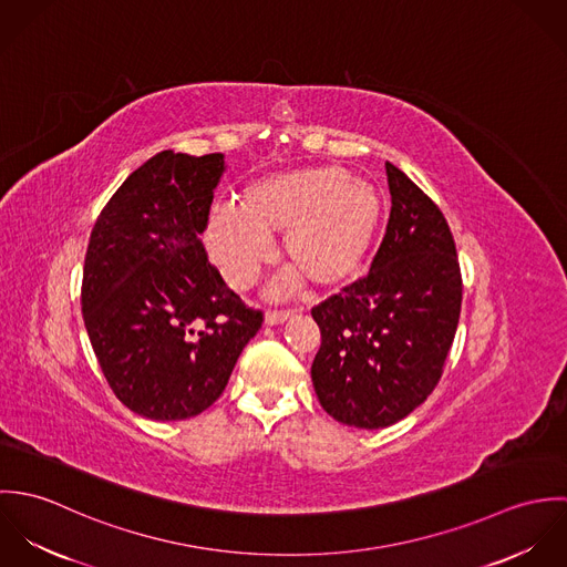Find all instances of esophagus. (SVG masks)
Here are the masks:
<instances>
[{"label": "esophagus", "instance_id": "obj_1", "mask_svg": "<svg viewBox=\"0 0 567 567\" xmlns=\"http://www.w3.org/2000/svg\"><path fill=\"white\" fill-rule=\"evenodd\" d=\"M290 317H292L290 310H270V312H266L264 321H266V324H279L288 321Z\"/></svg>", "mask_w": 567, "mask_h": 567}]
</instances>
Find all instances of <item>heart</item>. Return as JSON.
Wrapping results in <instances>:
<instances>
[{"mask_svg": "<svg viewBox=\"0 0 567 567\" xmlns=\"http://www.w3.org/2000/svg\"><path fill=\"white\" fill-rule=\"evenodd\" d=\"M382 220V200L340 165L275 172L250 181L238 207H214L207 248L227 284L246 288L284 234L281 257L312 290L344 284L364 261ZM295 279V277H290Z\"/></svg>", "mask_w": 567, "mask_h": 567, "instance_id": "b5f03b06", "label": "heart"}]
</instances>
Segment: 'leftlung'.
<instances>
[{
	"label": "left lung",
	"mask_w": 567,
	"mask_h": 567,
	"mask_svg": "<svg viewBox=\"0 0 567 567\" xmlns=\"http://www.w3.org/2000/svg\"><path fill=\"white\" fill-rule=\"evenodd\" d=\"M386 176L391 216L369 275L312 308L317 398L336 421L364 430L393 425L430 398L463 301L445 216L393 163Z\"/></svg>",
	"instance_id": "1"
}]
</instances>
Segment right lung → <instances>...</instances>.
Instances as JSON below:
<instances>
[{
  "label": "right lung",
  "mask_w": 567,
  "mask_h": 567,
  "mask_svg": "<svg viewBox=\"0 0 567 567\" xmlns=\"http://www.w3.org/2000/svg\"><path fill=\"white\" fill-rule=\"evenodd\" d=\"M223 172L220 153L163 151L117 187L89 238L84 327L115 398L146 419L207 410L264 321L198 240Z\"/></svg>",
  "instance_id": "add662e5"
}]
</instances>
